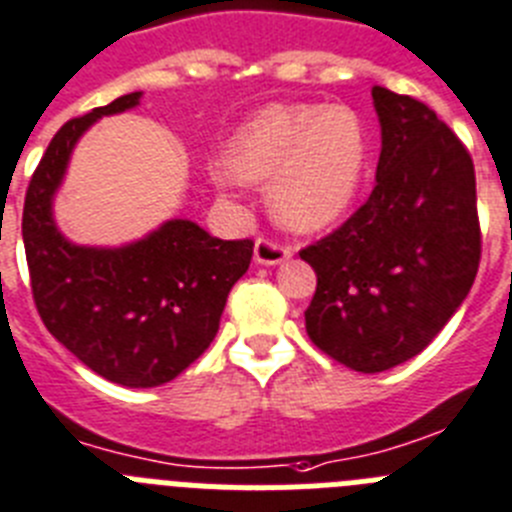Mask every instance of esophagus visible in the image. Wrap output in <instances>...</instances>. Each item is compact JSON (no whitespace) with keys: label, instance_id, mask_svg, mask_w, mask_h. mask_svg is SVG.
<instances>
[{"label":"esophagus","instance_id":"34e87169","mask_svg":"<svg viewBox=\"0 0 512 512\" xmlns=\"http://www.w3.org/2000/svg\"><path fill=\"white\" fill-rule=\"evenodd\" d=\"M293 255V247L286 242H278V239L260 237L255 242V262L260 265H278V262L288 260Z\"/></svg>","mask_w":512,"mask_h":512}]
</instances>
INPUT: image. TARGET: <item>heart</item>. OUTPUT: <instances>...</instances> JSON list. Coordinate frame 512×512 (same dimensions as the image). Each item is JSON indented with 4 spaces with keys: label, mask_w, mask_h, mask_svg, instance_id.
<instances>
[{
    "label": "heart",
    "mask_w": 512,
    "mask_h": 512,
    "mask_svg": "<svg viewBox=\"0 0 512 512\" xmlns=\"http://www.w3.org/2000/svg\"><path fill=\"white\" fill-rule=\"evenodd\" d=\"M368 141L345 105H270L226 144L224 172L270 180V206L291 229L314 231L350 211L366 175Z\"/></svg>",
    "instance_id": "1"
}]
</instances>
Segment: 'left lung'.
I'll use <instances>...</instances> for the list:
<instances>
[{
    "mask_svg": "<svg viewBox=\"0 0 512 512\" xmlns=\"http://www.w3.org/2000/svg\"><path fill=\"white\" fill-rule=\"evenodd\" d=\"M376 188L299 252L317 273L306 332L342 366L379 373L425 350L477 278L482 231L471 154L435 110L373 87Z\"/></svg>",
    "mask_w": 512,
    "mask_h": 512,
    "instance_id": "8db88e82",
    "label": "left lung"
}]
</instances>
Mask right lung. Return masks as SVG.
I'll return each mask as SVG.
<instances>
[{
	"label": "right lung",
	"mask_w": 512,
	"mask_h": 512,
	"mask_svg": "<svg viewBox=\"0 0 512 512\" xmlns=\"http://www.w3.org/2000/svg\"><path fill=\"white\" fill-rule=\"evenodd\" d=\"M139 97H118L56 131L25 193L22 242L46 330L102 379L149 389L180 376L211 345L255 242L216 239L182 219L118 250L77 247L61 237L51 201L71 149L97 118L123 113Z\"/></svg>",
	"instance_id": "add662e5"
}]
</instances>
